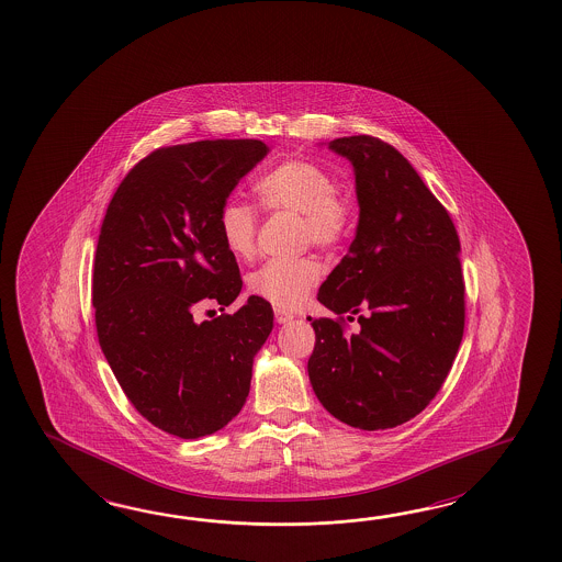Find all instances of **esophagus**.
<instances>
[{
  "mask_svg": "<svg viewBox=\"0 0 562 562\" xmlns=\"http://www.w3.org/2000/svg\"><path fill=\"white\" fill-rule=\"evenodd\" d=\"M292 318H294V316H292L290 312L276 311V323H278V325H286Z\"/></svg>",
  "mask_w": 562,
  "mask_h": 562,
  "instance_id": "1",
  "label": "esophagus"
}]
</instances>
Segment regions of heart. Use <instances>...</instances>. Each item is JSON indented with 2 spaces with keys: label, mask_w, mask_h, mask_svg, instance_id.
I'll list each match as a JSON object with an SVG mask.
<instances>
[{
  "label": "heart",
  "mask_w": 562,
  "mask_h": 562,
  "mask_svg": "<svg viewBox=\"0 0 562 562\" xmlns=\"http://www.w3.org/2000/svg\"><path fill=\"white\" fill-rule=\"evenodd\" d=\"M256 193L266 210L302 217L304 241L330 250L345 239L350 225V207L338 195L335 177L323 165L308 159H290L276 165L256 181ZM220 236L225 248L239 260L256 251L258 215L248 203L227 200L220 215ZM321 278V268L312 258L270 260L248 278V288L258 299L278 311H296Z\"/></svg>",
  "instance_id": "heart-1"
}]
</instances>
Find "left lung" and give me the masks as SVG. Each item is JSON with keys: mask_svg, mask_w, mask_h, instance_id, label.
Returning <instances> with one entry per match:
<instances>
[{"mask_svg": "<svg viewBox=\"0 0 562 562\" xmlns=\"http://www.w3.org/2000/svg\"><path fill=\"white\" fill-rule=\"evenodd\" d=\"M328 149L355 171L359 225L318 300L361 328L316 318L308 376L326 412L364 431L424 412L463 337L460 237L446 207L400 150L369 135Z\"/></svg>", "mask_w": 562, "mask_h": 562, "instance_id": "left-lung-1", "label": "left lung"}]
</instances>
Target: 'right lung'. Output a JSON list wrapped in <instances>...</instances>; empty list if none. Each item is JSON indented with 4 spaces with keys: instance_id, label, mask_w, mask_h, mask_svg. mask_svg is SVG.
Wrapping results in <instances>:
<instances>
[{
    "instance_id": "right-lung-1",
    "label": "right lung",
    "mask_w": 562,
    "mask_h": 562,
    "mask_svg": "<svg viewBox=\"0 0 562 562\" xmlns=\"http://www.w3.org/2000/svg\"><path fill=\"white\" fill-rule=\"evenodd\" d=\"M268 153L256 138L157 149L128 171L100 227V349L135 409L181 439L212 436L241 412L254 357L274 328L270 302L258 296L234 314L193 318L201 302L224 311L239 296L217 215Z\"/></svg>"
}]
</instances>
